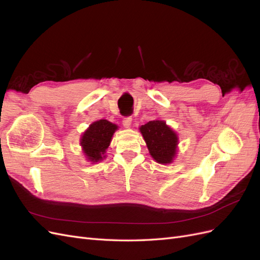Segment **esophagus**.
I'll return each instance as SVG.
<instances>
[{"label": "esophagus", "instance_id": "obj_1", "mask_svg": "<svg viewBox=\"0 0 260 260\" xmlns=\"http://www.w3.org/2000/svg\"><path fill=\"white\" fill-rule=\"evenodd\" d=\"M132 122V118L131 117H123L122 118V124L124 128H129Z\"/></svg>", "mask_w": 260, "mask_h": 260}]
</instances>
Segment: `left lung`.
Instances as JSON below:
<instances>
[{
    "label": "left lung",
    "mask_w": 260,
    "mask_h": 260,
    "mask_svg": "<svg viewBox=\"0 0 260 260\" xmlns=\"http://www.w3.org/2000/svg\"><path fill=\"white\" fill-rule=\"evenodd\" d=\"M149 154L159 164H170L177 154L178 136L164 120H152L140 127Z\"/></svg>",
    "instance_id": "8db88e82"
}]
</instances>
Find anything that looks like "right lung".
Segmentation results:
<instances>
[{"label": "right lung", "instance_id": "obj_1", "mask_svg": "<svg viewBox=\"0 0 260 260\" xmlns=\"http://www.w3.org/2000/svg\"><path fill=\"white\" fill-rule=\"evenodd\" d=\"M117 125L106 119L94 121L90 124L80 139V145L86 160L98 162L105 158L106 149L111 144Z\"/></svg>", "mask_w": 260, "mask_h": 260}]
</instances>
